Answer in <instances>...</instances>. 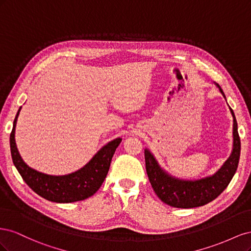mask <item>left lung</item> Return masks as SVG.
<instances>
[{
  "mask_svg": "<svg viewBox=\"0 0 251 251\" xmlns=\"http://www.w3.org/2000/svg\"><path fill=\"white\" fill-rule=\"evenodd\" d=\"M220 92L226 100L223 90L218 83ZM233 118L232 151L228 159L214 175L197 180H184L172 176L159 165L157 159L149 150H144L146 169L149 180L155 194L165 204L177 208H193L215 200L228 186L235 171L238 169L241 141L238 133V124L234 113L229 107Z\"/></svg>",
  "mask_w": 251,
  "mask_h": 251,
  "instance_id": "obj_1",
  "label": "left lung"
}]
</instances>
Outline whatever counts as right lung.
Returning <instances> with one entry per match:
<instances>
[{
	"mask_svg": "<svg viewBox=\"0 0 251 251\" xmlns=\"http://www.w3.org/2000/svg\"><path fill=\"white\" fill-rule=\"evenodd\" d=\"M21 109L22 107L13 121L10 134V151L13 164L27 185L44 199L56 203L76 202L93 196L107 177L112 157L123 139L118 137L108 142L86 165L76 172L62 176L44 174L27 165L18 151L14 133Z\"/></svg>",
	"mask_w": 251,
	"mask_h": 251,
	"instance_id": "1",
	"label": "right lung"
}]
</instances>
